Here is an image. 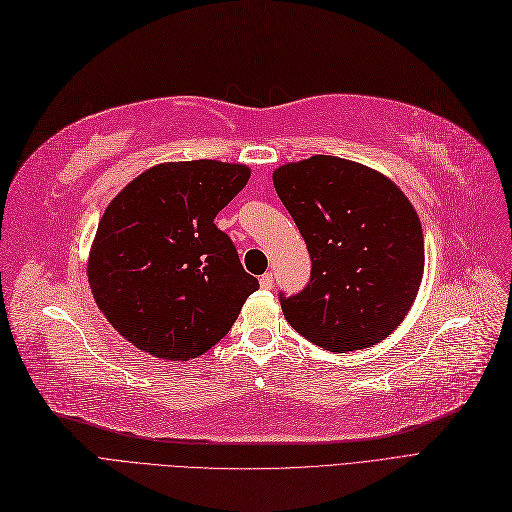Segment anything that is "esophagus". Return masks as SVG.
Wrapping results in <instances>:
<instances>
[{
  "instance_id": "34e87169",
  "label": "esophagus",
  "mask_w": 512,
  "mask_h": 512,
  "mask_svg": "<svg viewBox=\"0 0 512 512\" xmlns=\"http://www.w3.org/2000/svg\"><path fill=\"white\" fill-rule=\"evenodd\" d=\"M259 285H261L263 289H272V285H274V276H272V272H266V274H263V276L259 278Z\"/></svg>"
}]
</instances>
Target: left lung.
Wrapping results in <instances>:
<instances>
[{
	"instance_id": "1",
	"label": "left lung",
	"mask_w": 512,
	"mask_h": 512,
	"mask_svg": "<svg viewBox=\"0 0 512 512\" xmlns=\"http://www.w3.org/2000/svg\"><path fill=\"white\" fill-rule=\"evenodd\" d=\"M272 180L312 261L306 289L280 300L289 325L332 353L385 340L421 287L415 206L385 174L332 155L285 163Z\"/></svg>"
}]
</instances>
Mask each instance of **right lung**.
Wrapping results in <instances>:
<instances>
[{"label":"right lung","mask_w":512,"mask_h":512,"mask_svg":"<svg viewBox=\"0 0 512 512\" xmlns=\"http://www.w3.org/2000/svg\"><path fill=\"white\" fill-rule=\"evenodd\" d=\"M249 178L244 163H157L108 204L87 259L89 287L136 349L187 361L232 329L259 283L214 217Z\"/></svg>","instance_id":"add662e5"}]
</instances>
